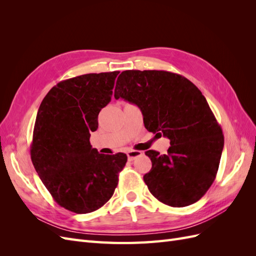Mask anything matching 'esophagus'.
I'll return each mask as SVG.
<instances>
[{"label":"esophagus","mask_w":256,"mask_h":256,"mask_svg":"<svg viewBox=\"0 0 256 256\" xmlns=\"http://www.w3.org/2000/svg\"><path fill=\"white\" fill-rule=\"evenodd\" d=\"M142 154V152H140V150H129L128 152H127V157H128V160H134V159H136V157H140Z\"/></svg>","instance_id":"1"}]
</instances>
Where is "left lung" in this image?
Segmentation results:
<instances>
[{
    "instance_id": "obj_1",
    "label": "left lung",
    "mask_w": 256,
    "mask_h": 256,
    "mask_svg": "<svg viewBox=\"0 0 256 256\" xmlns=\"http://www.w3.org/2000/svg\"><path fill=\"white\" fill-rule=\"evenodd\" d=\"M114 97L136 104L145 128L170 140L166 154L145 152L152 170L143 180L152 194L172 207L198 202L214 180L224 145L200 90L177 74L126 70L116 81Z\"/></svg>"
}]
</instances>
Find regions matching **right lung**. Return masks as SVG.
Wrapping results in <instances>:
<instances>
[{
  "mask_svg": "<svg viewBox=\"0 0 256 256\" xmlns=\"http://www.w3.org/2000/svg\"><path fill=\"white\" fill-rule=\"evenodd\" d=\"M118 74H88L62 81L37 112L30 159L54 200L76 214L102 207L127 162L126 154H99L90 143Z\"/></svg>",
  "mask_w": 256,
  "mask_h": 256,
  "instance_id": "obj_1",
  "label": "right lung"
}]
</instances>
